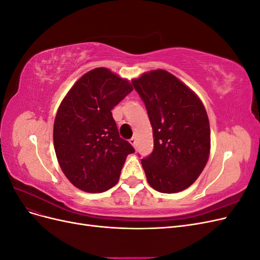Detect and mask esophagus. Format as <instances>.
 I'll return each mask as SVG.
<instances>
[{"label":"esophagus","mask_w":260,"mask_h":260,"mask_svg":"<svg viewBox=\"0 0 260 260\" xmlns=\"http://www.w3.org/2000/svg\"><path fill=\"white\" fill-rule=\"evenodd\" d=\"M130 144L133 146V147H137V139L136 138H132V139H130Z\"/></svg>","instance_id":"34e87169"}]
</instances>
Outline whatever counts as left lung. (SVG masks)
I'll return each mask as SVG.
<instances>
[{"label":"left lung","instance_id":"obj_1","mask_svg":"<svg viewBox=\"0 0 260 260\" xmlns=\"http://www.w3.org/2000/svg\"><path fill=\"white\" fill-rule=\"evenodd\" d=\"M132 84L153 128L154 149L141 160L147 182L160 193L183 191L200 177L209 158L206 109L195 92L164 69L144 73Z\"/></svg>","mask_w":260,"mask_h":260}]
</instances>
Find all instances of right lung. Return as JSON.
Listing matches in <instances>:
<instances>
[{
	"label": "right lung",
	"instance_id": "add662e5",
	"mask_svg": "<svg viewBox=\"0 0 260 260\" xmlns=\"http://www.w3.org/2000/svg\"><path fill=\"white\" fill-rule=\"evenodd\" d=\"M133 90L128 79L99 67L84 74L57 109L53 128L55 154L76 187L102 193L117 184L135 148L118 133L112 109Z\"/></svg>",
	"mask_w": 260,
	"mask_h": 260
}]
</instances>
